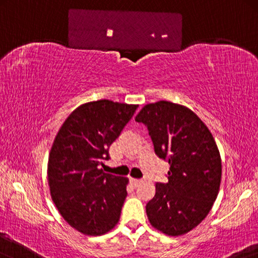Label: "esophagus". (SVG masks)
I'll use <instances>...</instances> for the list:
<instances>
[{
  "label": "esophagus",
  "mask_w": 258,
  "mask_h": 258,
  "mask_svg": "<svg viewBox=\"0 0 258 258\" xmlns=\"http://www.w3.org/2000/svg\"><path fill=\"white\" fill-rule=\"evenodd\" d=\"M131 181H132V185L134 186V187H138L139 185H141L142 183V180H140V179H131Z\"/></svg>",
  "instance_id": "34e87169"
}]
</instances>
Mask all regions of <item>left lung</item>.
<instances>
[{"mask_svg":"<svg viewBox=\"0 0 258 258\" xmlns=\"http://www.w3.org/2000/svg\"><path fill=\"white\" fill-rule=\"evenodd\" d=\"M136 120L148 127L155 153L169 162L166 183H156L146 206L151 226L183 235L209 214L222 180V159L207 125L185 105L158 101L145 105Z\"/></svg>","mask_w":258,"mask_h":258,"instance_id":"left-lung-1","label":"left lung"}]
</instances>
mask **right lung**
I'll return each mask as SVG.
<instances>
[{
	"instance_id": "right-lung-1",
	"label": "right lung",
	"mask_w": 258,
	"mask_h": 258,
	"mask_svg": "<svg viewBox=\"0 0 258 258\" xmlns=\"http://www.w3.org/2000/svg\"><path fill=\"white\" fill-rule=\"evenodd\" d=\"M138 107L87 102L73 110L52 142L47 167L51 200L65 222L85 235H103L119 222L128 178L105 173L101 166Z\"/></svg>"
}]
</instances>
